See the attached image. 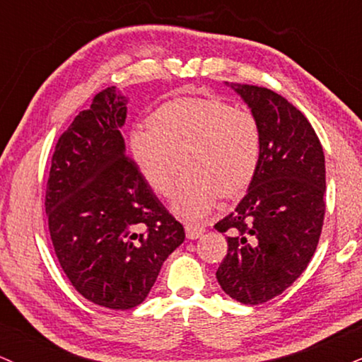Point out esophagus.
<instances>
[{"label": "esophagus", "instance_id": "obj_1", "mask_svg": "<svg viewBox=\"0 0 362 362\" xmlns=\"http://www.w3.org/2000/svg\"><path fill=\"white\" fill-rule=\"evenodd\" d=\"M185 230H186V237L191 240H194L205 233V227H203V225H197V223H186Z\"/></svg>", "mask_w": 362, "mask_h": 362}]
</instances>
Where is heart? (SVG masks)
I'll list each match as a JSON object with an SVG mask.
<instances>
[{
  "label": "heart",
  "instance_id": "obj_1",
  "mask_svg": "<svg viewBox=\"0 0 362 362\" xmlns=\"http://www.w3.org/2000/svg\"><path fill=\"white\" fill-rule=\"evenodd\" d=\"M130 134V154L156 193L168 197L180 159L186 174L173 194L174 211L199 218L218 194L233 197L254 180L261 159V127L249 110L215 98L164 103Z\"/></svg>",
  "mask_w": 362,
  "mask_h": 362
}]
</instances>
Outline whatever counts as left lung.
<instances>
[{
  "mask_svg": "<svg viewBox=\"0 0 362 362\" xmlns=\"http://www.w3.org/2000/svg\"><path fill=\"white\" fill-rule=\"evenodd\" d=\"M261 127V159L249 191L215 223L228 250L216 269L222 290L244 305L281 295L307 269L325 215V157L310 122L278 93L233 88Z\"/></svg>",
  "mask_w": 362,
  "mask_h": 362,
  "instance_id": "8db88e82",
  "label": "left lung"
}]
</instances>
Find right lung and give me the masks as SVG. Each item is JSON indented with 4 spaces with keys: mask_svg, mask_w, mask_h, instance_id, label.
Listing matches in <instances>:
<instances>
[{
    "mask_svg": "<svg viewBox=\"0 0 362 362\" xmlns=\"http://www.w3.org/2000/svg\"><path fill=\"white\" fill-rule=\"evenodd\" d=\"M125 98H93L55 144L45 211L55 256L76 291L113 310L137 307L185 240L134 160L120 129Z\"/></svg>",
    "mask_w": 362,
    "mask_h": 362,
    "instance_id": "right-lung-1",
    "label": "right lung"
}]
</instances>
